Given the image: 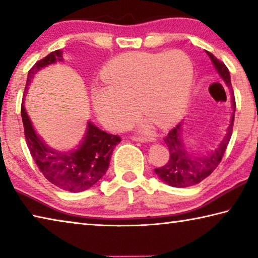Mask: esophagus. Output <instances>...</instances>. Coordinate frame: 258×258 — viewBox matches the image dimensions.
Returning a JSON list of instances; mask_svg holds the SVG:
<instances>
[{
  "label": "esophagus",
  "mask_w": 258,
  "mask_h": 258,
  "mask_svg": "<svg viewBox=\"0 0 258 258\" xmlns=\"http://www.w3.org/2000/svg\"><path fill=\"white\" fill-rule=\"evenodd\" d=\"M131 140L133 141H140V142H148V141H154V138H146V137H131Z\"/></svg>",
  "instance_id": "obj_1"
}]
</instances>
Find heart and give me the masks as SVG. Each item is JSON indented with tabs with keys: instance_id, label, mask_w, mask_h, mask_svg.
Here are the masks:
<instances>
[{
	"instance_id": "heart-1",
	"label": "heart",
	"mask_w": 258,
	"mask_h": 258,
	"mask_svg": "<svg viewBox=\"0 0 258 258\" xmlns=\"http://www.w3.org/2000/svg\"><path fill=\"white\" fill-rule=\"evenodd\" d=\"M192 77V63L182 52L123 54L104 69L108 89L94 91V110L112 131L127 127L138 115L137 107L152 123L166 127L184 111Z\"/></svg>"
}]
</instances>
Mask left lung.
<instances>
[{"instance_id": "obj_1", "label": "left lung", "mask_w": 258, "mask_h": 258, "mask_svg": "<svg viewBox=\"0 0 258 258\" xmlns=\"http://www.w3.org/2000/svg\"><path fill=\"white\" fill-rule=\"evenodd\" d=\"M206 53L211 58L212 62L215 66L217 73L220 74L222 80L228 84L231 92H232V119H231V123L228 127V133L225 134L224 139L221 141L220 146H218L217 149L213 154L207 156L197 157L195 156V154H192V152L187 151V149L184 147V143H183L180 124L169 131L168 134L164 138V141L169 150L168 161L164 166L155 168V172L164 182L175 187H186L196 185L211 175L217 168V166L220 165L222 158H223L224 152L230 142L231 135H232L235 99L232 85H231L229 69L225 66L224 62L218 60L211 52L206 51Z\"/></svg>"}]
</instances>
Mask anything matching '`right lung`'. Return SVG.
I'll return each mask as SVG.
<instances>
[{
    "mask_svg": "<svg viewBox=\"0 0 258 258\" xmlns=\"http://www.w3.org/2000/svg\"><path fill=\"white\" fill-rule=\"evenodd\" d=\"M62 60L61 50H55L38 60L29 69L24 93L40 69ZM20 112L25 140L30 155L40 172L52 184L66 191L81 192L94 185L106 174L112 151L121 141L119 135L109 134L89 121L86 134L80 147L69 152H58L45 146L35 133L24 101L21 102Z\"/></svg>",
    "mask_w": 258,
    "mask_h": 258,
    "instance_id": "right-lung-1",
    "label": "right lung"
}]
</instances>
